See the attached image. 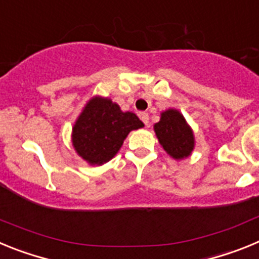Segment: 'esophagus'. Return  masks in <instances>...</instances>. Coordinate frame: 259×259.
Wrapping results in <instances>:
<instances>
[{
    "label": "esophagus",
    "instance_id": "esophagus-1",
    "mask_svg": "<svg viewBox=\"0 0 259 259\" xmlns=\"http://www.w3.org/2000/svg\"><path fill=\"white\" fill-rule=\"evenodd\" d=\"M140 118H141V120L144 122V124L145 125L149 124V115H148V113H143L140 115Z\"/></svg>",
    "mask_w": 259,
    "mask_h": 259
}]
</instances>
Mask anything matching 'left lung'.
Returning a JSON list of instances; mask_svg holds the SVG:
<instances>
[{
  "label": "left lung",
  "instance_id": "obj_1",
  "mask_svg": "<svg viewBox=\"0 0 259 259\" xmlns=\"http://www.w3.org/2000/svg\"><path fill=\"white\" fill-rule=\"evenodd\" d=\"M154 132L159 144L174 159H183L191 155L194 148L193 131L178 110L163 111L161 120L154 124Z\"/></svg>",
  "mask_w": 259,
  "mask_h": 259
}]
</instances>
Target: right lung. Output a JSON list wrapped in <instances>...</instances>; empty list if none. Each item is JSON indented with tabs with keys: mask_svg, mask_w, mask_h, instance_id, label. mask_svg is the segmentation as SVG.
Instances as JSON below:
<instances>
[{
	"mask_svg": "<svg viewBox=\"0 0 259 259\" xmlns=\"http://www.w3.org/2000/svg\"><path fill=\"white\" fill-rule=\"evenodd\" d=\"M144 127L136 114L123 113L109 98L93 97L83 109L72 128V145L89 164L109 162L132 130Z\"/></svg>",
	"mask_w": 259,
	"mask_h": 259,
	"instance_id": "right-lung-1",
	"label": "right lung"
}]
</instances>
